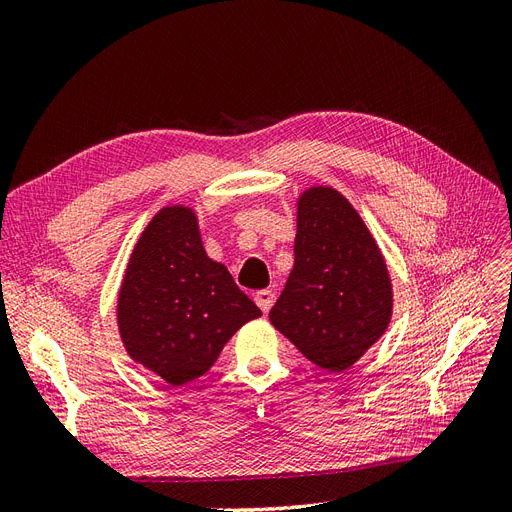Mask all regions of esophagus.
Segmentation results:
<instances>
[{"label":"esophagus","instance_id":"esophagus-1","mask_svg":"<svg viewBox=\"0 0 512 512\" xmlns=\"http://www.w3.org/2000/svg\"><path fill=\"white\" fill-rule=\"evenodd\" d=\"M254 301H256V305L262 309V312H269V309L273 307V301H275V294L271 292V290H258L256 294H254Z\"/></svg>","mask_w":512,"mask_h":512}]
</instances>
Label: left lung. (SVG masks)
Instances as JSON below:
<instances>
[{"instance_id":"left-lung-1","label":"left lung","mask_w":512,"mask_h":512,"mask_svg":"<svg viewBox=\"0 0 512 512\" xmlns=\"http://www.w3.org/2000/svg\"><path fill=\"white\" fill-rule=\"evenodd\" d=\"M391 282L382 254L348 200L331 188L299 200L294 267L269 312L309 361L348 369L391 320Z\"/></svg>"}]
</instances>
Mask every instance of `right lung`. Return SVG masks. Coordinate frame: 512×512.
Segmentation results:
<instances>
[{
    "instance_id": "add662e5",
    "label": "right lung",
    "mask_w": 512,
    "mask_h": 512,
    "mask_svg": "<svg viewBox=\"0 0 512 512\" xmlns=\"http://www.w3.org/2000/svg\"><path fill=\"white\" fill-rule=\"evenodd\" d=\"M260 314L226 267L207 258L190 209L166 207L149 222L119 292V331L134 361L181 386Z\"/></svg>"
}]
</instances>
